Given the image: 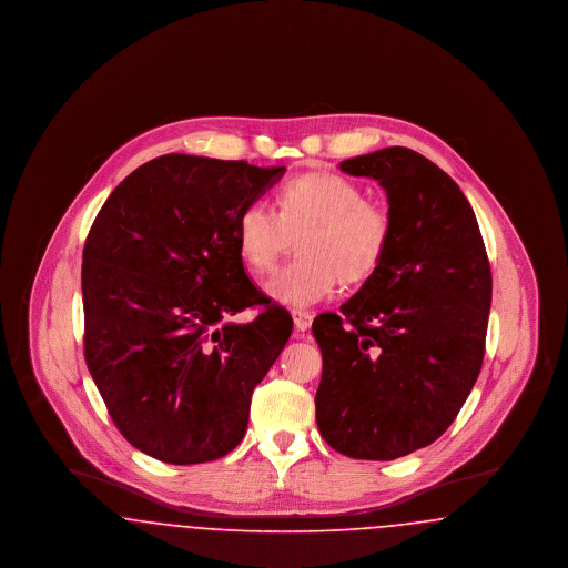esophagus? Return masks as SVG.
Here are the masks:
<instances>
[{"label": "esophagus", "mask_w": 568, "mask_h": 568, "mask_svg": "<svg viewBox=\"0 0 568 568\" xmlns=\"http://www.w3.org/2000/svg\"><path fill=\"white\" fill-rule=\"evenodd\" d=\"M292 317H294V325H296L300 332H306L311 324H313V315L306 313V311H294Z\"/></svg>", "instance_id": "obj_1"}]
</instances>
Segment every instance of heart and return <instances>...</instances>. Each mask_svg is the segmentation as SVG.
Masks as SVG:
<instances>
[{"mask_svg": "<svg viewBox=\"0 0 568 568\" xmlns=\"http://www.w3.org/2000/svg\"><path fill=\"white\" fill-rule=\"evenodd\" d=\"M278 213L264 202L246 204L236 239L248 271L271 272L297 239L294 262L266 281V294L287 308H311L345 281L377 272L392 239V219L364 190L341 174H302L276 191Z\"/></svg>", "mask_w": 568, "mask_h": 568, "instance_id": "1", "label": "heart"}]
</instances>
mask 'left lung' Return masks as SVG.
Returning <instances> with one entry per match:
<instances>
[{"mask_svg": "<svg viewBox=\"0 0 568 568\" xmlns=\"http://www.w3.org/2000/svg\"><path fill=\"white\" fill-rule=\"evenodd\" d=\"M341 170L385 190L392 239L343 315L313 324L317 426L338 454L387 462L434 443L466 403L486 353L491 272L477 216L436 163L389 146Z\"/></svg>", "mask_w": 568, "mask_h": 568, "instance_id": "left-lung-1", "label": "left lung"}]
</instances>
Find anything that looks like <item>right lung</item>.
I'll return each mask as SVG.
<instances>
[{
  "instance_id": "obj_1",
  "label": "right lung",
  "mask_w": 568,
  "mask_h": 568,
  "mask_svg": "<svg viewBox=\"0 0 568 568\" xmlns=\"http://www.w3.org/2000/svg\"><path fill=\"white\" fill-rule=\"evenodd\" d=\"M285 174L162 155L110 193L82 251L84 359L119 433L168 464L230 454L255 385L292 315L246 276L236 239L246 204ZM262 305L251 325L229 320Z\"/></svg>"
}]
</instances>
